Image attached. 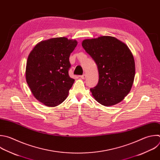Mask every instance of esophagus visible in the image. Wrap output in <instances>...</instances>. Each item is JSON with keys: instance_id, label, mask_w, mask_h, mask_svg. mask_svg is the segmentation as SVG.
<instances>
[{"instance_id": "esophagus-1", "label": "esophagus", "mask_w": 160, "mask_h": 160, "mask_svg": "<svg viewBox=\"0 0 160 160\" xmlns=\"http://www.w3.org/2000/svg\"><path fill=\"white\" fill-rule=\"evenodd\" d=\"M86 75L85 74H84V75H82V76H80V78H82V79H85V78H86Z\"/></svg>"}]
</instances>
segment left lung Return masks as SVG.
<instances>
[{
	"label": "left lung",
	"instance_id": "left-lung-1",
	"mask_svg": "<svg viewBox=\"0 0 160 160\" xmlns=\"http://www.w3.org/2000/svg\"><path fill=\"white\" fill-rule=\"evenodd\" d=\"M82 45L95 61L98 82L90 88L99 103L112 106L121 102L129 93L135 77V62L128 46L109 36L87 39Z\"/></svg>",
	"mask_w": 160,
	"mask_h": 160
}]
</instances>
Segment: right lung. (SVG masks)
<instances>
[{
  "label": "right lung",
  "mask_w": 160,
  "mask_h": 160,
  "mask_svg": "<svg viewBox=\"0 0 160 160\" xmlns=\"http://www.w3.org/2000/svg\"><path fill=\"white\" fill-rule=\"evenodd\" d=\"M65 37L38 43L30 52L26 79L34 97L48 107H56L68 97L75 80L70 78L69 57L77 45Z\"/></svg>",
  "instance_id": "right-lung-1"
}]
</instances>
